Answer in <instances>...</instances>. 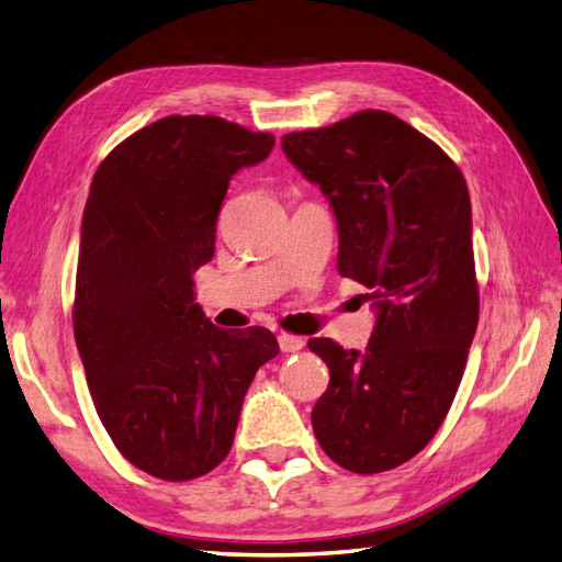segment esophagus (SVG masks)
<instances>
[{"label": "esophagus", "instance_id": "1", "mask_svg": "<svg viewBox=\"0 0 562 562\" xmlns=\"http://www.w3.org/2000/svg\"><path fill=\"white\" fill-rule=\"evenodd\" d=\"M278 341H280V349H282L284 353H294V351H301V349L306 347V339H304V337L286 335V333L278 335Z\"/></svg>", "mask_w": 562, "mask_h": 562}]
</instances>
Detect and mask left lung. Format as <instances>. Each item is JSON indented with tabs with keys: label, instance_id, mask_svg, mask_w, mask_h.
I'll return each mask as SVG.
<instances>
[{
	"label": "left lung",
	"instance_id": "left-lung-1",
	"mask_svg": "<svg viewBox=\"0 0 562 562\" xmlns=\"http://www.w3.org/2000/svg\"><path fill=\"white\" fill-rule=\"evenodd\" d=\"M282 151L327 196L339 276L368 286L378 313L363 353L325 337L308 341L329 368L311 413L315 439L351 472L398 468L437 435L477 329L465 178L386 111L290 133Z\"/></svg>",
	"mask_w": 562,
	"mask_h": 562
}]
</instances>
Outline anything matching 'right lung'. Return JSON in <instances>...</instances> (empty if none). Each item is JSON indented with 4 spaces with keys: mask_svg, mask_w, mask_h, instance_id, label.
Here are the masks:
<instances>
[{
    "mask_svg": "<svg viewBox=\"0 0 562 562\" xmlns=\"http://www.w3.org/2000/svg\"><path fill=\"white\" fill-rule=\"evenodd\" d=\"M276 137L218 116H168L97 168L82 213L74 333L99 420L116 449L158 480L211 472L235 439L256 370L280 347L266 327H215L194 272L239 168Z\"/></svg>",
    "mask_w": 562,
    "mask_h": 562,
    "instance_id": "add662e5",
    "label": "right lung"
}]
</instances>
